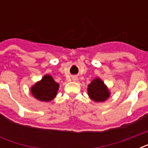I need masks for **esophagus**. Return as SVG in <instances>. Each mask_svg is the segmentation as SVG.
<instances>
[{
  "label": "esophagus",
  "mask_w": 148,
  "mask_h": 148,
  "mask_svg": "<svg viewBox=\"0 0 148 148\" xmlns=\"http://www.w3.org/2000/svg\"><path fill=\"white\" fill-rule=\"evenodd\" d=\"M75 80H76V79H75Z\"/></svg>",
  "instance_id": "obj_1"
}]
</instances>
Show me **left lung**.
<instances>
[{"instance_id":"8db88e82","label":"left lung","mask_w":148,"mask_h":148,"mask_svg":"<svg viewBox=\"0 0 148 148\" xmlns=\"http://www.w3.org/2000/svg\"><path fill=\"white\" fill-rule=\"evenodd\" d=\"M88 95L95 102H103L110 96L108 86L100 77H95L88 86Z\"/></svg>"}]
</instances>
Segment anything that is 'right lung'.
<instances>
[{
    "label": "right lung",
    "mask_w": 148,
    "mask_h": 148,
    "mask_svg": "<svg viewBox=\"0 0 148 148\" xmlns=\"http://www.w3.org/2000/svg\"><path fill=\"white\" fill-rule=\"evenodd\" d=\"M59 84L49 74H45L42 79L37 81L31 88V93L34 98L43 102H49L57 96Z\"/></svg>",
    "instance_id": "add662e5"
}]
</instances>
